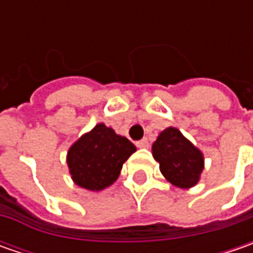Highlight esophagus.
<instances>
[{
    "instance_id": "esophagus-1",
    "label": "esophagus",
    "mask_w": 253,
    "mask_h": 253,
    "mask_svg": "<svg viewBox=\"0 0 253 253\" xmlns=\"http://www.w3.org/2000/svg\"><path fill=\"white\" fill-rule=\"evenodd\" d=\"M136 146H138V148H149V141H148V138H143L141 141L136 142Z\"/></svg>"
}]
</instances>
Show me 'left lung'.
<instances>
[{"instance_id":"8db88e82","label":"left lung","mask_w":253,"mask_h":253,"mask_svg":"<svg viewBox=\"0 0 253 253\" xmlns=\"http://www.w3.org/2000/svg\"><path fill=\"white\" fill-rule=\"evenodd\" d=\"M152 155L170 184L179 189H191L200 181L204 170V155L177 128L169 126L159 133L152 145Z\"/></svg>"}]
</instances>
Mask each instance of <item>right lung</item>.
I'll return each mask as SVG.
<instances>
[{
  "instance_id": "add662e5",
  "label": "right lung",
  "mask_w": 253,
  "mask_h": 253,
  "mask_svg": "<svg viewBox=\"0 0 253 253\" xmlns=\"http://www.w3.org/2000/svg\"><path fill=\"white\" fill-rule=\"evenodd\" d=\"M135 145L105 124L83 133L67 151V168L74 184L88 191H101L118 179L122 165Z\"/></svg>"
}]
</instances>
